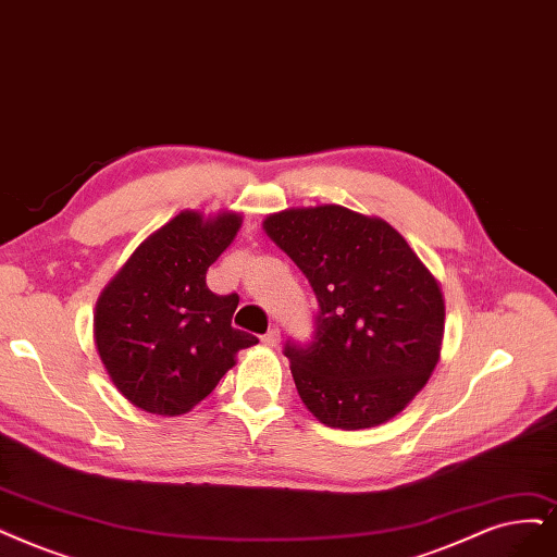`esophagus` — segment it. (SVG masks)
Wrapping results in <instances>:
<instances>
[{"label":"esophagus","mask_w":557,"mask_h":557,"mask_svg":"<svg viewBox=\"0 0 557 557\" xmlns=\"http://www.w3.org/2000/svg\"><path fill=\"white\" fill-rule=\"evenodd\" d=\"M261 342H263V346H268V348H277V346H280V331H277V327H271V331H268V333L261 337Z\"/></svg>","instance_id":"34e87169"}]
</instances>
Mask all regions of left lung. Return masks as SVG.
I'll return each mask as SVG.
<instances>
[{"label": "left lung", "mask_w": 557, "mask_h": 557, "mask_svg": "<svg viewBox=\"0 0 557 557\" xmlns=\"http://www.w3.org/2000/svg\"><path fill=\"white\" fill-rule=\"evenodd\" d=\"M263 232L310 280L317 337L286 346L305 408L325 426L356 431L399 416L441 360V282L379 215L339 203L265 215Z\"/></svg>", "instance_id": "8db88e82"}]
</instances>
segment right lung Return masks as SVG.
I'll use <instances>...</instances> for the list:
<instances>
[{"mask_svg": "<svg viewBox=\"0 0 557 557\" xmlns=\"http://www.w3.org/2000/svg\"><path fill=\"white\" fill-rule=\"evenodd\" d=\"M240 224L238 211L185 209L144 238L102 286L96 351L133 406L162 418L185 416L213 393L240 348L259 342L232 325L238 296H215L206 286V271Z\"/></svg>", "mask_w": 557, "mask_h": 557, "instance_id": "right-lung-1", "label": "right lung"}]
</instances>
